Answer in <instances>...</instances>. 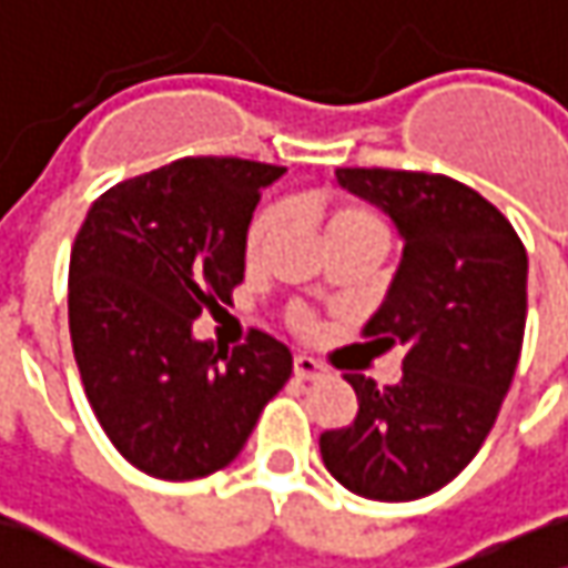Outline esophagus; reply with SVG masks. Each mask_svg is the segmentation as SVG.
<instances>
[{
  "instance_id": "esophagus-1",
  "label": "esophagus",
  "mask_w": 568,
  "mask_h": 568,
  "mask_svg": "<svg viewBox=\"0 0 568 568\" xmlns=\"http://www.w3.org/2000/svg\"><path fill=\"white\" fill-rule=\"evenodd\" d=\"M294 375H297L301 382H316V378L326 375V368H323L316 358H310V355H294Z\"/></svg>"
}]
</instances>
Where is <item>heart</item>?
Wrapping results in <instances>:
<instances>
[{"label":"heart","instance_id":"obj_1","mask_svg":"<svg viewBox=\"0 0 568 568\" xmlns=\"http://www.w3.org/2000/svg\"><path fill=\"white\" fill-rule=\"evenodd\" d=\"M274 225H277V213H274V210H262V213L252 220L248 235H245V255H248V258H255V255L262 252L264 242H267L271 232H274ZM323 225H326V239L336 235V232H352V229H382V223H378L372 213H365V210H358V206H333V210H326V213H323ZM294 326H297L301 333H313V329H316V323H313L310 313H297V316H294Z\"/></svg>","mask_w":568,"mask_h":568}]
</instances>
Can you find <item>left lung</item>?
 Listing matches in <instances>:
<instances>
[{
	"label": "left lung",
	"mask_w": 568,
	"mask_h": 568,
	"mask_svg": "<svg viewBox=\"0 0 568 568\" xmlns=\"http://www.w3.org/2000/svg\"><path fill=\"white\" fill-rule=\"evenodd\" d=\"M348 193L385 210L404 258L365 336L404 345V375H345L358 414L320 436L323 466L352 495L417 501L475 459L498 420L527 323V248L466 183L387 168H339Z\"/></svg>",
	"instance_id": "left-lung-1"
}]
</instances>
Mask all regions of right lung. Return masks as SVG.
<instances>
[{"mask_svg":"<svg viewBox=\"0 0 568 568\" xmlns=\"http://www.w3.org/2000/svg\"><path fill=\"white\" fill-rule=\"evenodd\" d=\"M281 174L181 158L109 186L77 232L73 358L105 436L144 475L190 481L225 468L291 378V348L267 333L232 352L193 336V320L242 284L252 213Z\"/></svg>","mask_w":568,"mask_h":568,"instance_id":"right-lung-1","label":"right lung"}]
</instances>
